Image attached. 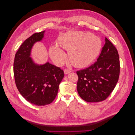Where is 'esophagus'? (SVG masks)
<instances>
[{"instance_id":"esophagus-1","label":"esophagus","mask_w":135,"mask_h":135,"mask_svg":"<svg viewBox=\"0 0 135 135\" xmlns=\"http://www.w3.org/2000/svg\"><path fill=\"white\" fill-rule=\"evenodd\" d=\"M71 70H70V69H65L64 70V73L65 74H69V73H70L71 72Z\"/></svg>"}]
</instances>
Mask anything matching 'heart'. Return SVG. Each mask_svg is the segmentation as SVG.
<instances>
[{"label":"heart","instance_id":"obj_1","mask_svg":"<svg viewBox=\"0 0 135 135\" xmlns=\"http://www.w3.org/2000/svg\"><path fill=\"white\" fill-rule=\"evenodd\" d=\"M57 43L68 51L71 63L78 68L91 63L99 55L102 44L98 36L81 31H69L61 34ZM50 55L56 64H62L66 59L65 52L56 46L50 47Z\"/></svg>","mask_w":135,"mask_h":135}]
</instances>
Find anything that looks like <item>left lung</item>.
<instances>
[{"label": "left lung", "instance_id": "8db88e82", "mask_svg": "<svg viewBox=\"0 0 135 135\" xmlns=\"http://www.w3.org/2000/svg\"><path fill=\"white\" fill-rule=\"evenodd\" d=\"M119 73L118 51L105 38V44L97 61L88 68L76 71L78 92L81 99L88 103L104 101L115 87Z\"/></svg>", "mask_w": 135, "mask_h": 135}]
</instances>
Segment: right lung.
Instances as JSON below:
<instances>
[{
  "mask_svg": "<svg viewBox=\"0 0 135 135\" xmlns=\"http://www.w3.org/2000/svg\"><path fill=\"white\" fill-rule=\"evenodd\" d=\"M45 31L36 32L26 39L15 55L13 72L15 83L21 95L37 106L51 104L58 93L64 71L48 62L35 64L30 57L35 43L41 41Z\"/></svg>",
  "mask_w": 135,
  "mask_h": 135,
  "instance_id": "1",
  "label": "right lung"
}]
</instances>
